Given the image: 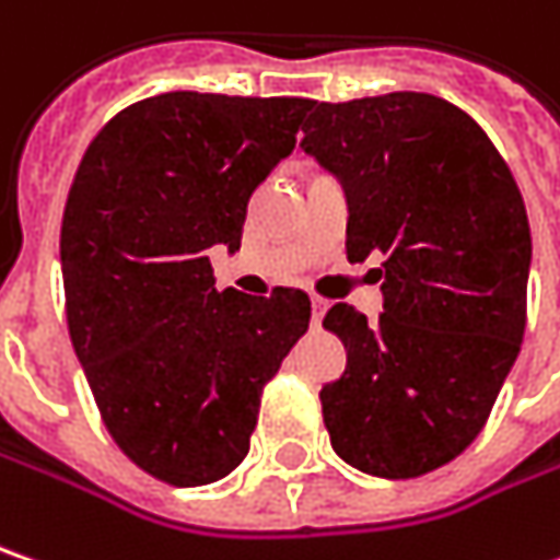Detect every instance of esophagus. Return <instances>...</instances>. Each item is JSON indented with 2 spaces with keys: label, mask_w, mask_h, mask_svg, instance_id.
<instances>
[{
  "label": "esophagus",
  "mask_w": 560,
  "mask_h": 560,
  "mask_svg": "<svg viewBox=\"0 0 560 560\" xmlns=\"http://www.w3.org/2000/svg\"><path fill=\"white\" fill-rule=\"evenodd\" d=\"M324 312H327V299H322V295H312V324H315V327L322 324Z\"/></svg>",
  "instance_id": "esophagus-1"
}]
</instances>
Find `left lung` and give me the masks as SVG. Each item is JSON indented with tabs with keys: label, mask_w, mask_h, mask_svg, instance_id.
<instances>
[{
	"label": "left lung",
	"mask_w": 560,
	"mask_h": 560,
	"mask_svg": "<svg viewBox=\"0 0 560 560\" xmlns=\"http://www.w3.org/2000/svg\"><path fill=\"white\" fill-rule=\"evenodd\" d=\"M302 151L337 176L347 258L381 261L384 312L337 302L347 372L322 387L343 460L412 479L460 457L489 419L526 327L533 238L517 183L460 106L397 91L312 103Z\"/></svg>",
	"instance_id": "left-lung-1"
}]
</instances>
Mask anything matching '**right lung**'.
<instances>
[{"instance_id":"1","label":"right lung","mask_w":560,"mask_h":560,"mask_svg":"<svg viewBox=\"0 0 560 560\" xmlns=\"http://www.w3.org/2000/svg\"><path fill=\"white\" fill-rule=\"evenodd\" d=\"M312 100L170 91L113 116L74 173L62 283L74 355L128 460L191 489L248 454L265 384L308 330L302 290L217 293L248 198L293 154Z\"/></svg>"}]
</instances>
